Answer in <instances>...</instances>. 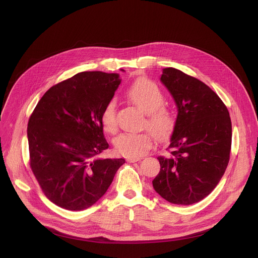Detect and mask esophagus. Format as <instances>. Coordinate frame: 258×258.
<instances>
[{
	"label": "esophagus",
	"mask_w": 258,
	"mask_h": 258,
	"mask_svg": "<svg viewBox=\"0 0 258 258\" xmlns=\"http://www.w3.org/2000/svg\"><path fill=\"white\" fill-rule=\"evenodd\" d=\"M139 160H141V158H140V157H137V158H133V157H130V158H127V159H126V161H127V162H131V163L137 162V161H139Z\"/></svg>",
	"instance_id": "esophagus-1"
}]
</instances>
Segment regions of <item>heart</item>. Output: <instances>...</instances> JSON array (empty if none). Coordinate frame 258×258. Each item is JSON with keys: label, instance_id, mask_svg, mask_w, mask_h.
Wrapping results in <instances>:
<instances>
[{"label": "heart", "instance_id": "1", "mask_svg": "<svg viewBox=\"0 0 258 258\" xmlns=\"http://www.w3.org/2000/svg\"><path fill=\"white\" fill-rule=\"evenodd\" d=\"M125 95L133 104L147 114L145 126L154 132L121 134L114 140V147L118 153L137 158L152 148L154 137L163 140L172 133L175 126V116L172 110L163 105L164 94L151 80L146 78L136 80L127 88ZM116 107L115 100H110L101 113V121L105 131L111 134L117 131Z\"/></svg>", "mask_w": 258, "mask_h": 258}]
</instances>
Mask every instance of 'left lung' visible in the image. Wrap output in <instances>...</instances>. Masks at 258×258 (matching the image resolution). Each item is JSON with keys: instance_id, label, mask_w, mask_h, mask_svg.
Instances as JSON below:
<instances>
[{"instance_id": "8db88e82", "label": "left lung", "mask_w": 258, "mask_h": 258, "mask_svg": "<svg viewBox=\"0 0 258 258\" xmlns=\"http://www.w3.org/2000/svg\"><path fill=\"white\" fill-rule=\"evenodd\" d=\"M162 84L177 106L175 126L160 171L152 180L166 201L190 205L208 196L230 160L232 122L224 102L203 82L178 69L164 68Z\"/></svg>"}]
</instances>
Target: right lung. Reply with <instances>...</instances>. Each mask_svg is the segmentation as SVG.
I'll list each match as a JSON object with an SVG mask.
<instances>
[{"mask_svg":"<svg viewBox=\"0 0 258 258\" xmlns=\"http://www.w3.org/2000/svg\"><path fill=\"white\" fill-rule=\"evenodd\" d=\"M120 82L117 73L80 72L50 88L29 117L30 168L45 196L61 208L95 204L125 162L98 158L109 147L102 110Z\"/></svg>","mask_w":258,"mask_h":258,"instance_id":"obj_1","label":"right lung"}]
</instances>
